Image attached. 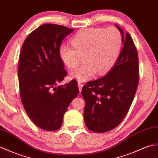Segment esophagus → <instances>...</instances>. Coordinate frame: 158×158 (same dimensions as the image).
I'll return each instance as SVG.
<instances>
[{
    "label": "esophagus",
    "mask_w": 158,
    "mask_h": 158,
    "mask_svg": "<svg viewBox=\"0 0 158 158\" xmlns=\"http://www.w3.org/2000/svg\"><path fill=\"white\" fill-rule=\"evenodd\" d=\"M78 86L79 91H80V92H81V90H82V89L83 85H82V84L80 83V82H78Z\"/></svg>",
    "instance_id": "34e87169"
}]
</instances>
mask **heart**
I'll use <instances>...</instances> for the list:
<instances>
[{
    "label": "heart",
    "mask_w": 158,
    "mask_h": 158,
    "mask_svg": "<svg viewBox=\"0 0 158 158\" xmlns=\"http://www.w3.org/2000/svg\"><path fill=\"white\" fill-rule=\"evenodd\" d=\"M73 48L61 45L59 55L69 69H76L83 60L81 67L69 74L80 82L91 79L97 73L102 76L114 65L122 47V36L114 27L86 28L80 30L71 40Z\"/></svg>",
    "instance_id": "b5f03b06"
}]
</instances>
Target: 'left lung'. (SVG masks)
I'll return each mask as SVG.
<instances>
[{
  "instance_id": "left-lung-1",
  "label": "left lung",
  "mask_w": 158,
  "mask_h": 158,
  "mask_svg": "<svg viewBox=\"0 0 158 158\" xmlns=\"http://www.w3.org/2000/svg\"><path fill=\"white\" fill-rule=\"evenodd\" d=\"M123 43L120 54L106 76L89 82L82 89L85 101L84 120L86 127L95 132H105L117 127L128 113L137 88V51L128 32L120 26Z\"/></svg>"
}]
</instances>
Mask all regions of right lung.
I'll return each mask as SVG.
<instances>
[{
	"label": "right lung",
	"instance_id": "right-lung-1",
	"mask_svg": "<svg viewBox=\"0 0 158 158\" xmlns=\"http://www.w3.org/2000/svg\"><path fill=\"white\" fill-rule=\"evenodd\" d=\"M73 31L64 26L43 24L27 36L21 50V100L30 120L44 131L61 127L69 105L79 93L74 80L57 86L67 74L59 49Z\"/></svg>",
	"mask_w": 158,
	"mask_h": 158
}]
</instances>
